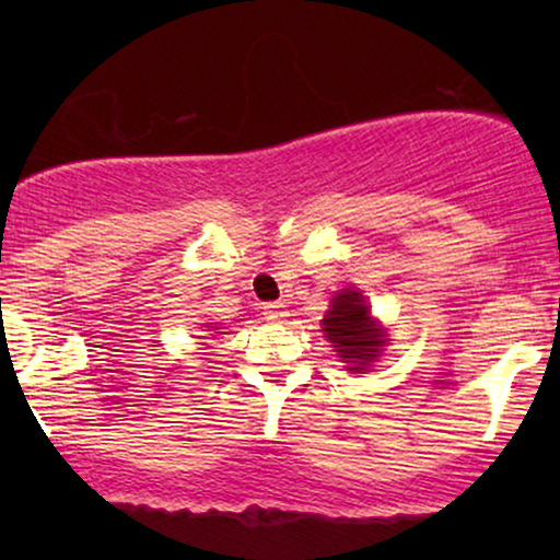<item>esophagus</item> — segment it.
Wrapping results in <instances>:
<instances>
[{"instance_id":"34e87169","label":"esophagus","mask_w":560,"mask_h":560,"mask_svg":"<svg viewBox=\"0 0 560 560\" xmlns=\"http://www.w3.org/2000/svg\"><path fill=\"white\" fill-rule=\"evenodd\" d=\"M262 316L267 320H272V324H280V320L288 316V311H285V305H282V303H265L262 305Z\"/></svg>"}]
</instances>
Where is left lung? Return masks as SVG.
<instances>
[{"label":"left lung","instance_id":"1","mask_svg":"<svg viewBox=\"0 0 560 560\" xmlns=\"http://www.w3.org/2000/svg\"><path fill=\"white\" fill-rule=\"evenodd\" d=\"M324 331L343 362L357 364L349 366V370L357 372L364 370L380 354L382 343H385L382 328L374 326L364 298L357 290H343V293L334 298L331 311L324 318Z\"/></svg>","mask_w":560,"mask_h":560}]
</instances>
